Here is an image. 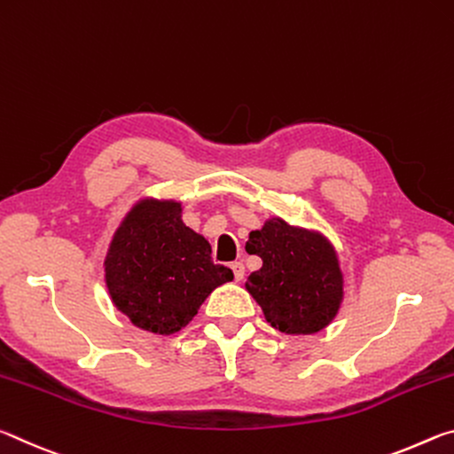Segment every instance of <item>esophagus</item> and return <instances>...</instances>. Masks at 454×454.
<instances>
[{
	"mask_svg": "<svg viewBox=\"0 0 454 454\" xmlns=\"http://www.w3.org/2000/svg\"><path fill=\"white\" fill-rule=\"evenodd\" d=\"M231 270H233L235 281H241L245 276V265L241 262H235V263H231Z\"/></svg>",
	"mask_w": 454,
	"mask_h": 454,
	"instance_id": "1",
	"label": "esophagus"
}]
</instances>
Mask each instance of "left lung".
Instances as JSON below:
<instances>
[{"mask_svg": "<svg viewBox=\"0 0 454 454\" xmlns=\"http://www.w3.org/2000/svg\"><path fill=\"white\" fill-rule=\"evenodd\" d=\"M245 249L263 262L245 287L273 328L306 336L324 330L336 317L344 278L336 251L324 235L276 217L249 233Z\"/></svg>", "mask_w": 454, "mask_h": 454, "instance_id": "8db88e82", "label": "left lung"}]
</instances>
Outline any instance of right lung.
Instances as JSON below:
<instances>
[{
  "instance_id": "right-lung-1",
  "label": "right lung",
  "mask_w": 454,
  "mask_h": 454,
  "mask_svg": "<svg viewBox=\"0 0 454 454\" xmlns=\"http://www.w3.org/2000/svg\"><path fill=\"white\" fill-rule=\"evenodd\" d=\"M181 203L145 199L110 243L104 271L114 306L140 330L170 336L197 316L215 287L233 279L211 245L184 225Z\"/></svg>"
}]
</instances>
